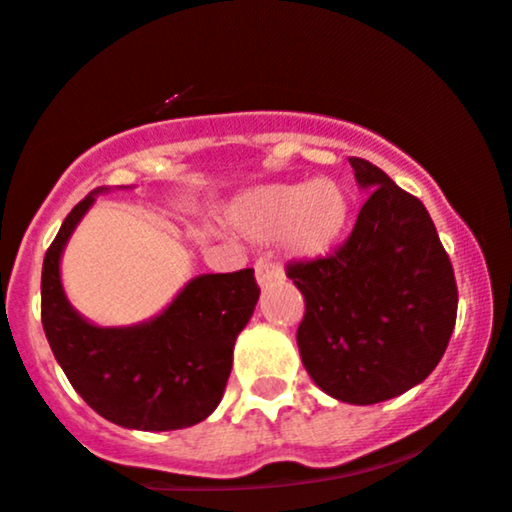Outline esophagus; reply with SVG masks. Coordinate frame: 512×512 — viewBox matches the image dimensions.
Listing matches in <instances>:
<instances>
[{
	"label": "esophagus",
	"instance_id": "obj_1",
	"mask_svg": "<svg viewBox=\"0 0 512 512\" xmlns=\"http://www.w3.org/2000/svg\"><path fill=\"white\" fill-rule=\"evenodd\" d=\"M256 280H258V285H261V287H268L273 283H283L285 273H283V268L278 266V263L258 261L256 263Z\"/></svg>",
	"mask_w": 512,
	"mask_h": 512
}]
</instances>
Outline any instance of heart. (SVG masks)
Masks as SVG:
<instances>
[{
  "instance_id": "obj_1",
  "label": "heart",
  "mask_w": 512,
  "mask_h": 512,
  "mask_svg": "<svg viewBox=\"0 0 512 512\" xmlns=\"http://www.w3.org/2000/svg\"><path fill=\"white\" fill-rule=\"evenodd\" d=\"M227 217L241 237H280L292 256L321 258L346 232L350 200L341 183L331 179L268 183L234 198Z\"/></svg>"
}]
</instances>
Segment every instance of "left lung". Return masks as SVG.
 I'll use <instances>...</instances> for the list:
<instances>
[{
    "mask_svg": "<svg viewBox=\"0 0 512 512\" xmlns=\"http://www.w3.org/2000/svg\"><path fill=\"white\" fill-rule=\"evenodd\" d=\"M370 191L336 254L287 263L304 297L302 363L319 389L355 406L421 384L440 363L457 319V283L426 205L365 159L350 157Z\"/></svg>",
    "mask_w": 512,
    "mask_h": 512,
    "instance_id": "left-lung-1",
    "label": "left lung"
}]
</instances>
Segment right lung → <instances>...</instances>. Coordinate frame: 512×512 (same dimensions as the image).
<instances>
[{"mask_svg": "<svg viewBox=\"0 0 512 512\" xmlns=\"http://www.w3.org/2000/svg\"><path fill=\"white\" fill-rule=\"evenodd\" d=\"M96 188L72 208L43 261L40 319L55 360L77 394L130 430H179L205 421L225 394L234 341L258 302L254 268L205 273L142 324L96 326L72 307L60 258Z\"/></svg>", "mask_w": 512, "mask_h": 512, "instance_id": "obj_1", "label": "right lung"}]
</instances>
